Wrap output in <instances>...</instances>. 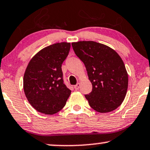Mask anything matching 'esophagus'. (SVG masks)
Returning <instances> with one entry per match:
<instances>
[{"label":"esophagus","instance_id":"esophagus-1","mask_svg":"<svg viewBox=\"0 0 150 150\" xmlns=\"http://www.w3.org/2000/svg\"><path fill=\"white\" fill-rule=\"evenodd\" d=\"M80 83H77L76 85L75 86H74V88H75V90H78L79 88H80Z\"/></svg>","mask_w":150,"mask_h":150}]
</instances>
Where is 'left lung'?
Instances as JSON below:
<instances>
[{"label": "left lung", "mask_w": 150, "mask_h": 150, "mask_svg": "<svg viewBox=\"0 0 150 150\" xmlns=\"http://www.w3.org/2000/svg\"><path fill=\"white\" fill-rule=\"evenodd\" d=\"M75 55L83 62L93 85L85 95L92 108L101 113L117 109L124 100L128 75L124 63L115 50L94 41L71 44Z\"/></svg>", "instance_id": "obj_1"}]
</instances>
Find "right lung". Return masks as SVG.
<instances>
[{
	"mask_svg": "<svg viewBox=\"0 0 150 150\" xmlns=\"http://www.w3.org/2000/svg\"><path fill=\"white\" fill-rule=\"evenodd\" d=\"M71 44L60 42L44 48L30 60L23 78L27 100L45 115L57 113L64 106L71 91L64 83L62 64Z\"/></svg>",
	"mask_w": 150,
	"mask_h": 150,
	"instance_id": "right-lung-1",
	"label": "right lung"
}]
</instances>
